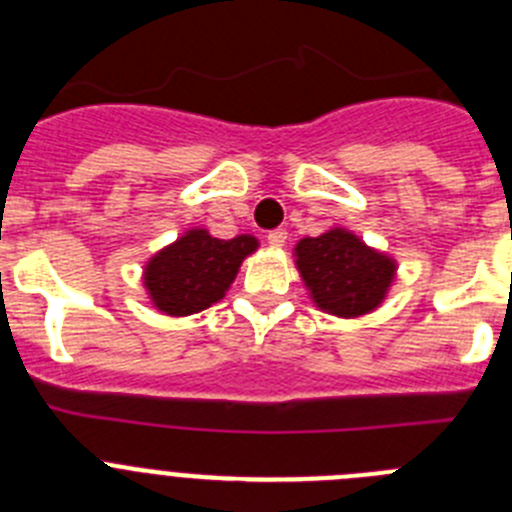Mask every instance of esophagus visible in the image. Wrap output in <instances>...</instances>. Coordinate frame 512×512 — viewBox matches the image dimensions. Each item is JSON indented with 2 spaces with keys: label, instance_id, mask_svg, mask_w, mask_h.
<instances>
[{
  "label": "esophagus",
  "instance_id": "esophagus-1",
  "mask_svg": "<svg viewBox=\"0 0 512 512\" xmlns=\"http://www.w3.org/2000/svg\"><path fill=\"white\" fill-rule=\"evenodd\" d=\"M266 241H269L271 248H282L284 243H287V230H284V228L271 230V233L266 235Z\"/></svg>",
  "mask_w": 512,
  "mask_h": 512
}]
</instances>
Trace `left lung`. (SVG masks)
Segmentation results:
<instances>
[{
    "instance_id": "left-lung-1",
    "label": "left lung",
    "mask_w": 512,
    "mask_h": 512,
    "mask_svg": "<svg viewBox=\"0 0 512 512\" xmlns=\"http://www.w3.org/2000/svg\"><path fill=\"white\" fill-rule=\"evenodd\" d=\"M300 277L312 302L336 318L377 310L392 287L397 264L346 228H330L295 246Z\"/></svg>"
}]
</instances>
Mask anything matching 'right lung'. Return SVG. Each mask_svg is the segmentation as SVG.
<instances>
[{
  "label": "right lung",
  "mask_w": 512,
  "mask_h": 512,
  "mask_svg": "<svg viewBox=\"0 0 512 512\" xmlns=\"http://www.w3.org/2000/svg\"><path fill=\"white\" fill-rule=\"evenodd\" d=\"M256 248L259 241L253 235L220 241L205 228H192L151 256L143 269V287L164 315L184 318L223 300L243 259Z\"/></svg>",
  "instance_id": "1"
}]
</instances>
